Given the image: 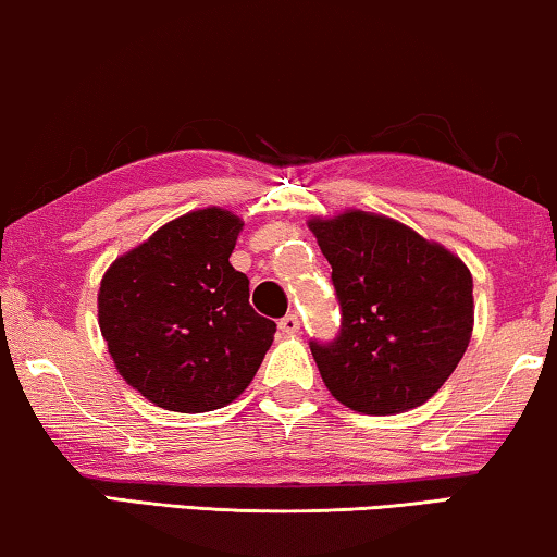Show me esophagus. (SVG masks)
<instances>
[{
	"mask_svg": "<svg viewBox=\"0 0 557 557\" xmlns=\"http://www.w3.org/2000/svg\"><path fill=\"white\" fill-rule=\"evenodd\" d=\"M280 331L285 335H295L297 331H300V318H297L295 312H289V315L280 320Z\"/></svg>",
	"mask_w": 557,
	"mask_h": 557,
	"instance_id": "1",
	"label": "esophagus"
}]
</instances>
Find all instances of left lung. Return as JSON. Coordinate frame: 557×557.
<instances>
[{
	"instance_id": "left-lung-1",
	"label": "left lung",
	"mask_w": 557,
	"mask_h": 557,
	"mask_svg": "<svg viewBox=\"0 0 557 557\" xmlns=\"http://www.w3.org/2000/svg\"><path fill=\"white\" fill-rule=\"evenodd\" d=\"M343 308L333 346L312 358L335 401L394 417L426 404L472 341L474 282L461 257L373 211L308 219Z\"/></svg>"
}]
</instances>
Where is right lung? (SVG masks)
<instances>
[{
    "instance_id": "obj_1",
    "label": "right lung",
    "mask_w": 557,
    "mask_h": 557,
    "mask_svg": "<svg viewBox=\"0 0 557 557\" xmlns=\"http://www.w3.org/2000/svg\"><path fill=\"white\" fill-rule=\"evenodd\" d=\"M242 216L222 207L171 219L115 257L98 289V325L115 371L166 411L203 413L252 383L277 325L249 305L230 264Z\"/></svg>"
}]
</instances>
